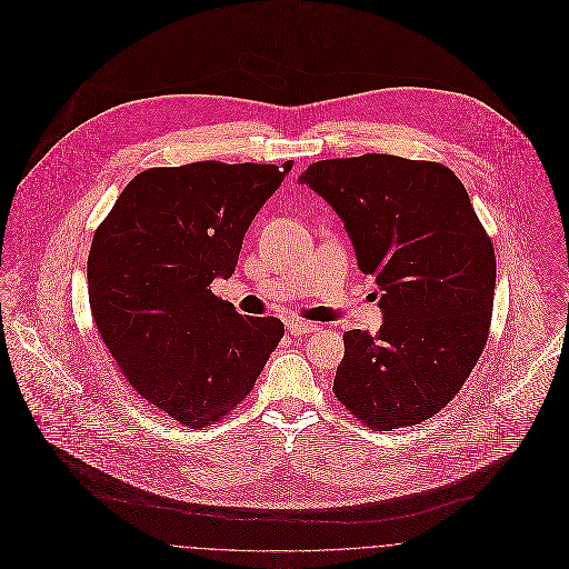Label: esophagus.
<instances>
[{
  "instance_id": "esophagus-1",
  "label": "esophagus",
  "mask_w": 569,
  "mask_h": 569,
  "mask_svg": "<svg viewBox=\"0 0 569 569\" xmlns=\"http://www.w3.org/2000/svg\"><path fill=\"white\" fill-rule=\"evenodd\" d=\"M287 330H289L291 335H307V332L318 330V325L305 322V320H289V322H287Z\"/></svg>"
}]
</instances>
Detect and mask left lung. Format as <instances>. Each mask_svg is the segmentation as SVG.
Instances as JSON below:
<instances>
[{
  "mask_svg": "<svg viewBox=\"0 0 569 569\" xmlns=\"http://www.w3.org/2000/svg\"><path fill=\"white\" fill-rule=\"evenodd\" d=\"M298 181L343 221L381 296L375 335L343 332L335 397L377 431L431 418L478 363L492 313L495 251L462 181L381 153L311 163Z\"/></svg>",
  "mask_w": 569,
  "mask_h": 569,
  "instance_id": "obj_1",
  "label": "left lung"
}]
</instances>
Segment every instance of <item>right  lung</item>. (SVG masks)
<instances>
[{"label":"right lung","mask_w":569,"mask_h":569,"mask_svg":"<svg viewBox=\"0 0 569 569\" xmlns=\"http://www.w3.org/2000/svg\"><path fill=\"white\" fill-rule=\"evenodd\" d=\"M291 168H149L93 234L87 284L98 332L131 388L190 429L239 406L284 335L278 318L241 316L210 284L234 273L244 232Z\"/></svg>","instance_id":"add662e5"}]
</instances>
